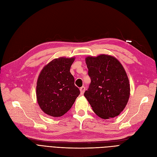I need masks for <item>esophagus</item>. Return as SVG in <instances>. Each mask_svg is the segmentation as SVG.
<instances>
[{
    "label": "esophagus",
    "mask_w": 157,
    "mask_h": 157,
    "mask_svg": "<svg viewBox=\"0 0 157 157\" xmlns=\"http://www.w3.org/2000/svg\"><path fill=\"white\" fill-rule=\"evenodd\" d=\"M80 94L81 95H83L84 93V91H85V87H84V86H82V87H81L80 88Z\"/></svg>",
    "instance_id": "obj_1"
}]
</instances>
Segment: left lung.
<instances>
[{
    "label": "left lung",
    "mask_w": 157,
    "mask_h": 157,
    "mask_svg": "<svg viewBox=\"0 0 157 157\" xmlns=\"http://www.w3.org/2000/svg\"><path fill=\"white\" fill-rule=\"evenodd\" d=\"M91 84L84 96L94 112L102 119L120 115L130 96V84L125 69L117 58L108 55L85 59Z\"/></svg>",
    "instance_id": "1"
}]
</instances>
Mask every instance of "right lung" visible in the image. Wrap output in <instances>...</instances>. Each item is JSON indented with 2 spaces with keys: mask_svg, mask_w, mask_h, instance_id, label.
I'll return each mask as SVG.
<instances>
[{
  "mask_svg": "<svg viewBox=\"0 0 157 157\" xmlns=\"http://www.w3.org/2000/svg\"><path fill=\"white\" fill-rule=\"evenodd\" d=\"M75 57L55 58L41 71L37 80L36 98L40 109L52 117H60L71 109L80 90L70 68Z\"/></svg>",
  "mask_w": 157,
  "mask_h": 157,
  "instance_id": "add662e5",
  "label": "right lung"
}]
</instances>
